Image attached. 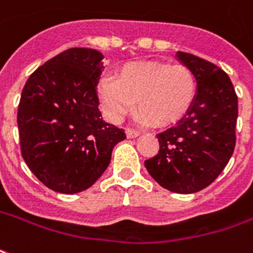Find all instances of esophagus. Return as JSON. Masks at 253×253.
<instances>
[{"label": "esophagus", "mask_w": 253, "mask_h": 253, "mask_svg": "<svg viewBox=\"0 0 253 253\" xmlns=\"http://www.w3.org/2000/svg\"><path fill=\"white\" fill-rule=\"evenodd\" d=\"M126 134H127V137H128V138H137V137L139 135V131H135V130H131V128H128V130L126 131Z\"/></svg>", "instance_id": "esophagus-1"}]
</instances>
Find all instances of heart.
<instances>
[{
    "mask_svg": "<svg viewBox=\"0 0 253 253\" xmlns=\"http://www.w3.org/2000/svg\"><path fill=\"white\" fill-rule=\"evenodd\" d=\"M98 98L104 114L114 123L139 111L138 121L163 127L179 121L196 97V79L186 65L131 63L122 67L116 79L102 78Z\"/></svg>",
    "mask_w": 253,
    "mask_h": 253,
    "instance_id": "1",
    "label": "heart"
}]
</instances>
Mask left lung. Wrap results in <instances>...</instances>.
Segmentation results:
<instances>
[{"mask_svg":"<svg viewBox=\"0 0 253 253\" xmlns=\"http://www.w3.org/2000/svg\"><path fill=\"white\" fill-rule=\"evenodd\" d=\"M175 57L196 78V97L175 126L157 134L160 149L145 160L155 181L175 193L200 192L229 163L236 146L238 100L230 78L212 63L194 54Z\"/></svg>","mask_w":253,"mask_h":253,"instance_id":"1","label":"left lung"}]
</instances>
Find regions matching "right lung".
I'll list each match as a JSON object with an SVG mask.
<instances>
[{
    "instance_id": "right-lung-1",
    "label": "right lung",
    "mask_w": 253,
    "mask_h": 253,
    "mask_svg": "<svg viewBox=\"0 0 253 253\" xmlns=\"http://www.w3.org/2000/svg\"><path fill=\"white\" fill-rule=\"evenodd\" d=\"M102 53L72 47L37 68L17 109L20 149L31 172L54 192L89 189L104 174L112 149L126 138L98 109Z\"/></svg>"
}]
</instances>
